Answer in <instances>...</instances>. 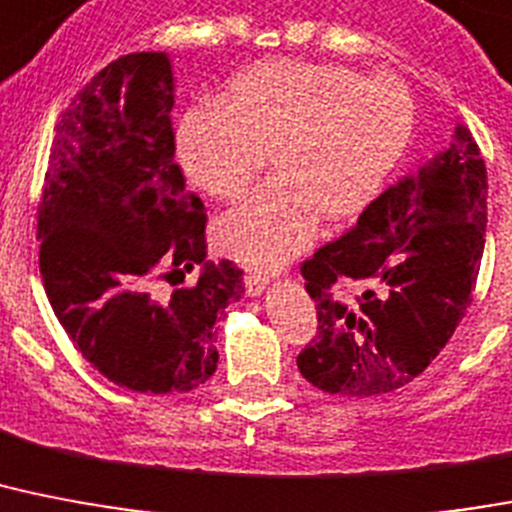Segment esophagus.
I'll return each instance as SVG.
<instances>
[{
    "label": "esophagus",
    "mask_w": 512,
    "mask_h": 512,
    "mask_svg": "<svg viewBox=\"0 0 512 512\" xmlns=\"http://www.w3.org/2000/svg\"><path fill=\"white\" fill-rule=\"evenodd\" d=\"M244 286H247V294L257 297V294L265 292V286H268V276H263V273H252V270H249L247 276H244Z\"/></svg>",
    "instance_id": "34e87169"
}]
</instances>
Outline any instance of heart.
Returning <instances> with one entry per match:
<instances>
[{
    "label": "heart",
    "instance_id": "obj_1",
    "mask_svg": "<svg viewBox=\"0 0 512 512\" xmlns=\"http://www.w3.org/2000/svg\"><path fill=\"white\" fill-rule=\"evenodd\" d=\"M413 131V99L389 76L276 60L249 68L223 105L191 107L176 149L186 176L236 199L273 152L278 176L218 223L223 247L252 268L284 265L331 220L363 213L384 189Z\"/></svg>",
    "mask_w": 512,
    "mask_h": 512
}]
</instances>
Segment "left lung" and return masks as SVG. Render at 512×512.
Instances as JSON below:
<instances>
[{
  "instance_id": "1",
  "label": "left lung",
  "mask_w": 512,
  "mask_h": 512,
  "mask_svg": "<svg viewBox=\"0 0 512 512\" xmlns=\"http://www.w3.org/2000/svg\"><path fill=\"white\" fill-rule=\"evenodd\" d=\"M486 165L465 126L373 199L357 226L302 263L318 331L299 373L328 394L410 384L450 342L479 276Z\"/></svg>"
}]
</instances>
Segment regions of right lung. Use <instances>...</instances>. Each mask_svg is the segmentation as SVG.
Wrapping results in <instances>:
<instances>
[{"instance_id":"right-lung-1","label":"right lung","mask_w":512,"mask_h":512,"mask_svg":"<svg viewBox=\"0 0 512 512\" xmlns=\"http://www.w3.org/2000/svg\"><path fill=\"white\" fill-rule=\"evenodd\" d=\"M173 99L165 52L99 70L54 126L39 205L57 321L91 368L141 394L205 384L218 368L215 323L244 294L242 270L207 260L205 205L176 162ZM191 269L200 276L186 287Z\"/></svg>"}]
</instances>
